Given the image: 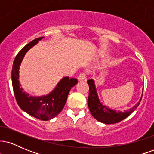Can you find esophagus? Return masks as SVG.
<instances>
[{"instance_id": "1", "label": "esophagus", "mask_w": 154, "mask_h": 154, "mask_svg": "<svg viewBox=\"0 0 154 154\" xmlns=\"http://www.w3.org/2000/svg\"><path fill=\"white\" fill-rule=\"evenodd\" d=\"M85 79V73H81L80 75L78 76V77H77V79H78L79 81L84 80Z\"/></svg>"}]
</instances>
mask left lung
Returning <instances> with one entry per match:
<instances>
[{
  "label": "left lung",
  "instance_id": "obj_1",
  "mask_svg": "<svg viewBox=\"0 0 154 154\" xmlns=\"http://www.w3.org/2000/svg\"><path fill=\"white\" fill-rule=\"evenodd\" d=\"M88 84L89 85V96H88V99L89 110L95 119L104 124L117 123L128 117L137 109V107L140 103L141 99H142L143 94L141 95L139 101L131 109H130L129 110H125L124 111H116V110L106 106V105H103L102 102H100L98 92H97L95 83L93 79L88 80Z\"/></svg>",
  "mask_w": 154,
  "mask_h": 154
}]
</instances>
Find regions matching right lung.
<instances>
[{"instance_id": "obj_1", "label": "right lung", "mask_w": 154, "mask_h": 154, "mask_svg": "<svg viewBox=\"0 0 154 154\" xmlns=\"http://www.w3.org/2000/svg\"><path fill=\"white\" fill-rule=\"evenodd\" d=\"M43 38L31 41L19 51L14 61L11 72V80L14 93L19 106L29 115L43 121L50 120L61 112L67 100L69 93L77 83V79L63 77L48 94L32 96L23 91L19 82V66L25 54Z\"/></svg>"}]
</instances>
